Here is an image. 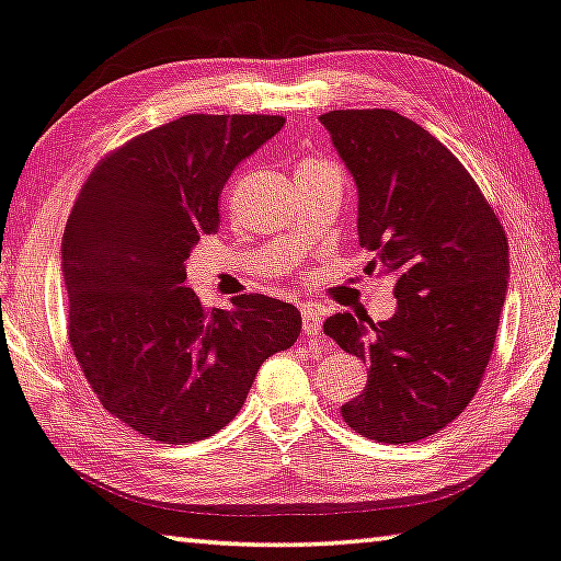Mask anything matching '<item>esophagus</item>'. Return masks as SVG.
Returning a JSON list of instances; mask_svg holds the SVG:
<instances>
[{
    "mask_svg": "<svg viewBox=\"0 0 561 561\" xmlns=\"http://www.w3.org/2000/svg\"><path fill=\"white\" fill-rule=\"evenodd\" d=\"M323 325V313L316 307H304L301 309V329L304 335H319Z\"/></svg>",
    "mask_w": 561,
    "mask_h": 561,
    "instance_id": "1",
    "label": "esophagus"
}]
</instances>
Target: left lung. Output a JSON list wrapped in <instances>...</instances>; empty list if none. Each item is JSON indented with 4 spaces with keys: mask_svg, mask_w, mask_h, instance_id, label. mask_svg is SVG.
Listing matches in <instances>:
<instances>
[{
    "mask_svg": "<svg viewBox=\"0 0 561 561\" xmlns=\"http://www.w3.org/2000/svg\"><path fill=\"white\" fill-rule=\"evenodd\" d=\"M358 188L368 272L394 277L387 321L333 313L325 335L370 365L341 407L351 430L412 444L461 414L491 360L507 294V240L481 188L449 149L392 110L319 117Z\"/></svg>",
    "mask_w": 561,
    "mask_h": 561,
    "instance_id": "1",
    "label": "left lung"
}]
</instances>
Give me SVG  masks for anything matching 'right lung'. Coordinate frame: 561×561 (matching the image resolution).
<instances>
[{
  "mask_svg": "<svg viewBox=\"0 0 561 561\" xmlns=\"http://www.w3.org/2000/svg\"><path fill=\"white\" fill-rule=\"evenodd\" d=\"M284 127L274 115H186L100 161L60 242L68 339L105 410L161 444L220 432L260 365L287 351L301 313L264 294L201 307L186 260L218 232L240 161Z\"/></svg>",
  "mask_w": 561,
  "mask_h": 561,
  "instance_id": "obj_1",
  "label": "right lung"
}]
</instances>
